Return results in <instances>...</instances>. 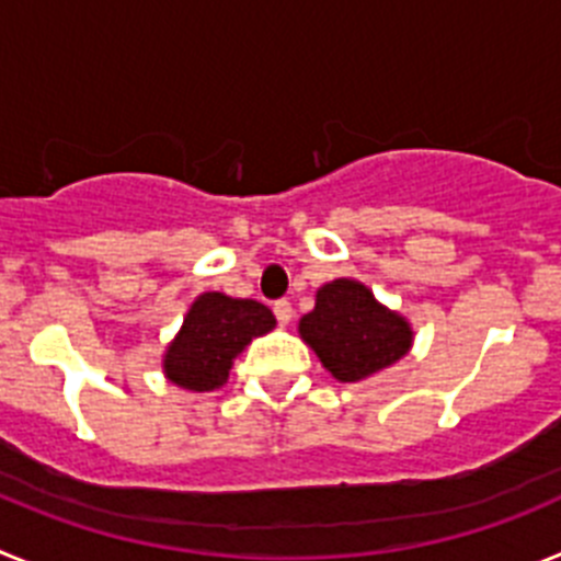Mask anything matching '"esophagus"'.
Segmentation results:
<instances>
[{
    "label": "esophagus",
    "mask_w": 561,
    "mask_h": 561,
    "mask_svg": "<svg viewBox=\"0 0 561 561\" xmlns=\"http://www.w3.org/2000/svg\"><path fill=\"white\" fill-rule=\"evenodd\" d=\"M272 311H275L277 323H280V325H289L291 314H295V309H291L289 300H275V306H272Z\"/></svg>",
    "instance_id": "34e87169"
}]
</instances>
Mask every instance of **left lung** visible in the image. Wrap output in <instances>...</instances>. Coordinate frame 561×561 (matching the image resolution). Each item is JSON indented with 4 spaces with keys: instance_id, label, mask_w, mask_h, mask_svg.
<instances>
[{
    "instance_id": "obj_1",
    "label": "left lung",
    "mask_w": 561,
    "mask_h": 561,
    "mask_svg": "<svg viewBox=\"0 0 561 561\" xmlns=\"http://www.w3.org/2000/svg\"><path fill=\"white\" fill-rule=\"evenodd\" d=\"M300 334L340 381H359L388 368L410 351L408 320L374 300L348 277L317 291V304L300 320Z\"/></svg>"
}]
</instances>
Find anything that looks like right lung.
<instances>
[{
    "label": "right lung",
    "mask_w": 561,
    "mask_h": 561,
    "mask_svg": "<svg viewBox=\"0 0 561 561\" xmlns=\"http://www.w3.org/2000/svg\"><path fill=\"white\" fill-rule=\"evenodd\" d=\"M275 329V317L257 300H236L221 291L196 297L185 325L165 354L168 379L187 390L221 388L230 365L252 336Z\"/></svg>",
    "instance_id": "right-lung-1"
}]
</instances>
